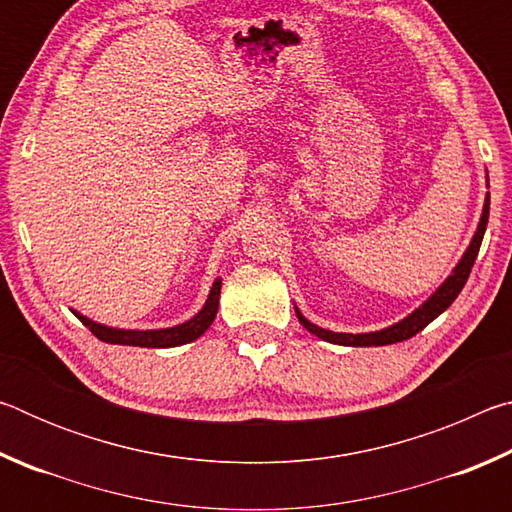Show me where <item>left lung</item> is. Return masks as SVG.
I'll return each mask as SVG.
<instances>
[{
    "label": "left lung",
    "instance_id": "left-lung-1",
    "mask_svg": "<svg viewBox=\"0 0 512 512\" xmlns=\"http://www.w3.org/2000/svg\"><path fill=\"white\" fill-rule=\"evenodd\" d=\"M488 214H490V194H485L483 201V212L479 225H476V232L470 241V246L465 248L463 257L458 259V264L454 266V271L445 277V282L431 293V296L422 302L418 309H413L409 316L397 320V323L388 325L384 329H377V332H363V334H348V332H332V329L318 327L302 316V311L296 307V316L300 320V325L311 332L318 339H323L327 343H336V345H352V348H370V345H391V343H400L411 339L418 332H422L431 320H436L443 311L452 305V302L458 298V293L465 287L467 277H470V271L474 266V259L479 255L481 241L485 235V225H488Z\"/></svg>",
    "mask_w": 512,
    "mask_h": 512
}]
</instances>
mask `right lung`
<instances>
[{"instance_id":"right-lung-1","label":"right lung","mask_w":512,"mask_h":512,"mask_svg":"<svg viewBox=\"0 0 512 512\" xmlns=\"http://www.w3.org/2000/svg\"><path fill=\"white\" fill-rule=\"evenodd\" d=\"M219 296H221V277H216L212 282L210 296H207L205 305L201 307L196 316H192L185 323L173 325V327H162V329H121V327H110L101 325L97 320L74 311L76 318H81L85 327H90V332L101 339L103 343L112 345H135V348H176V345H185L196 341L198 336L207 332V327L214 323L216 311H219Z\"/></svg>"}]
</instances>
